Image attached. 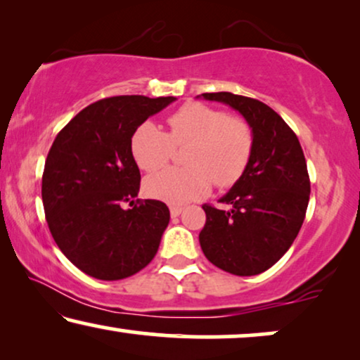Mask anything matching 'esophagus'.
Here are the masks:
<instances>
[{"label": "esophagus", "instance_id": "esophagus-1", "mask_svg": "<svg viewBox=\"0 0 360 360\" xmlns=\"http://www.w3.org/2000/svg\"><path fill=\"white\" fill-rule=\"evenodd\" d=\"M181 211H184V208H181V206H170V214L174 216V218H176V216H180Z\"/></svg>", "mask_w": 360, "mask_h": 360}]
</instances>
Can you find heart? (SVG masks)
I'll use <instances>...</instances> for the list:
<instances>
[{"mask_svg":"<svg viewBox=\"0 0 360 360\" xmlns=\"http://www.w3.org/2000/svg\"><path fill=\"white\" fill-rule=\"evenodd\" d=\"M169 134L146 121L131 137V152L142 170H155L174 155L175 146L190 144L185 169L167 167L144 180V191L169 205H185L210 193L213 181L229 188L243 179L252 157L254 134L248 121L218 108L190 101L169 117Z\"/></svg>","mask_w":360,"mask_h":360,"instance_id":"b5f03b06","label":"heart"}]
</instances>
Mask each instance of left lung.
Instances as JSON below:
<instances>
[{"mask_svg":"<svg viewBox=\"0 0 360 360\" xmlns=\"http://www.w3.org/2000/svg\"><path fill=\"white\" fill-rule=\"evenodd\" d=\"M200 96L239 111L254 134L248 170L219 198L229 210L203 205L206 224L200 245L206 259L224 272L239 277L262 274L290 249L307 214L309 176L302 146L287 122L262 101L229 91Z\"/></svg>","mask_w":360,"mask_h":360,"instance_id":"obj_1","label":"left lung"}]
</instances>
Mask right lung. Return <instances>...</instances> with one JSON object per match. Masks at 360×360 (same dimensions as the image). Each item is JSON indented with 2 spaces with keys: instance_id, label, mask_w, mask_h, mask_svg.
<instances>
[{
  "instance_id": "right-lung-1",
  "label": "right lung",
  "mask_w": 360,
  "mask_h": 360,
  "mask_svg": "<svg viewBox=\"0 0 360 360\" xmlns=\"http://www.w3.org/2000/svg\"><path fill=\"white\" fill-rule=\"evenodd\" d=\"M175 96H111L82 110L58 132L42 175L51 234L70 262L98 280L131 277L155 257L170 211L137 200L141 172L131 137Z\"/></svg>"
}]
</instances>
